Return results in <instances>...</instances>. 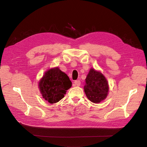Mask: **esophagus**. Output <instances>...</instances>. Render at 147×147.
I'll use <instances>...</instances> for the list:
<instances>
[{
  "mask_svg": "<svg viewBox=\"0 0 147 147\" xmlns=\"http://www.w3.org/2000/svg\"><path fill=\"white\" fill-rule=\"evenodd\" d=\"M80 86V80H76L74 83V86Z\"/></svg>",
  "mask_w": 147,
  "mask_h": 147,
  "instance_id": "esophagus-1",
  "label": "esophagus"
}]
</instances>
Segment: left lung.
<instances>
[{
	"instance_id": "1",
	"label": "left lung",
	"mask_w": 147,
	"mask_h": 147,
	"mask_svg": "<svg viewBox=\"0 0 147 147\" xmlns=\"http://www.w3.org/2000/svg\"><path fill=\"white\" fill-rule=\"evenodd\" d=\"M84 89L91 102L99 103L107 97L109 87L104 75L100 71L91 68L86 79Z\"/></svg>"
}]
</instances>
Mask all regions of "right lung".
<instances>
[{
	"label": "right lung",
	"mask_w": 147,
	"mask_h": 147,
	"mask_svg": "<svg viewBox=\"0 0 147 147\" xmlns=\"http://www.w3.org/2000/svg\"><path fill=\"white\" fill-rule=\"evenodd\" d=\"M38 87L43 98L54 104L63 98L67 90L71 87V82L67 75L57 67L45 71L39 81Z\"/></svg>",
	"instance_id": "obj_1"
}]
</instances>
